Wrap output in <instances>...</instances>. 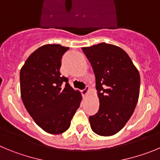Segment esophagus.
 Wrapping results in <instances>:
<instances>
[{"label":"esophagus","mask_w":160,"mask_h":160,"mask_svg":"<svg viewBox=\"0 0 160 160\" xmlns=\"http://www.w3.org/2000/svg\"><path fill=\"white\" fill-rule=\"evenodd\" d=\"M88 91H89V87H88V86H86L85 88L83 89L81 92H82V93H83V96H86V95L88 94Z\"/></svg>","instance_id":"1"}]
</instances>
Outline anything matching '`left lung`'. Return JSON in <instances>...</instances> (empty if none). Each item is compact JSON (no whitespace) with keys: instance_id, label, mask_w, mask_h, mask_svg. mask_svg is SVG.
<instances>
[{"instance_id":"8db88e82","label":"left lung","mask_w":160,"mask_h":160,"mask_svg":"<svg viewBox=\"0 0 160 160\" xmlns=\"http://www.w3.org/2000/svg\"><path fill=\"white\" fill-rule=\"evenodd\" d=\"M82 50L92 67L100 100L98 112L89 116L91 128L99 136H112L123 128L136 108L139 73L117 46L100 43Z\"/></svg>"}]
</instances>
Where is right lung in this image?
Returning a JSON list of instances; mask_svg holds the SVG:
<instances>
[{
    "instance_id": "1",
    "label": "right lung",
    "mask_w": 160,
    "mask_h": 160,
    "mask_svg": "<svg viewBox=\"0 0 160 160\" xmlns=\"http://www.w3.org/2000/svg\"><path fill=\"white\" fill-rule=\"evenodd\" d=\"M69 48L46 44L32 53L20 72L23 103L39 127L50 134L68 129L82 96L60 75L61 59Z\"/></svg>"
}]
</instances>
